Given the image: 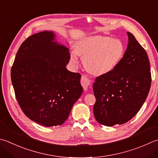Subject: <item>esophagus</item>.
<instances>
[{"mask_svg": "<svg viewBox=\"0 0 158 158\" xmlns=\"http://www.w3.org/2000/svg\"><path fill=\"white\" fill-rule=\"evenodd\" d=\"M81 83L84 90H87L89 86L91 84V81L85 75H82L81 79Z\"/></svg>", "mask_w": 158, "mask_h": 158, "instance_id": "obj_1", "label": "esophagus"}]
</instances>
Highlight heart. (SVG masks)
I'll return each instance as SVG.
<instances>
[{
	"mask_svg": "<svg viewBox=\"0 0 158 158\" xmlns=\"http://www.w3.org/2000/svg\"><path fill=\"white\" fill-rule=\"evenodd\" d=\"M77 55L81 56L85 66L94 75L110 73L118 66L125 54V46L119 39L107 36L91 37L79 42L75 46ZM71 60L76 63L77 57L71 54Z\"/></svg>",
	"mask_w": 158,
	"mask_h": 158,
	"instance_id": "1",
	"label": "heart"
}]
</instances>
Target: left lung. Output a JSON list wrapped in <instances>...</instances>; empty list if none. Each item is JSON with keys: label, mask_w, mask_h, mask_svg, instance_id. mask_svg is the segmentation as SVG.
Returning a JSON list of instances; mask_svg holds the SVG:
<instances>
[{"label": "left lung", "mask_w": 158, "mask_h": 158, "mask_svg": "<svg viewBox=\"0 0 158 158\" xmlns=\"http://www.w3.org/2000/svg\"><path fill=\"white\" fill-rule=\"evenodd\" d=\"M127 35V48L118 66L97 77L93 85L94 116L103 125L128 122L140 110L149 92L151 74L147 52L132 33Z\"/></svg>", "instance_id": "obj_1"}]
</instances>
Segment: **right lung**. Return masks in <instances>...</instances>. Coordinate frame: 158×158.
Returning <instances> with one entry per match:
<instances>
[{
  "mask_svg": "<svg viewBox=\"0 0 158 158\" xmlns=\"http://www.w3.org/2000/svg\"><path fill=\"white\" fill-rule=\"evenodd\" d=\"M54 41L52 31L40 32L23 42L11 69L15 96L22 111L45 127L61 125L81 95V75L66 68L69 48Z\"/></svg>",
  "mask_w": 158,
  "mask_h": 158,
  "instance_id": "obj_1",
  "label": "right lung"
}]
</instances>
